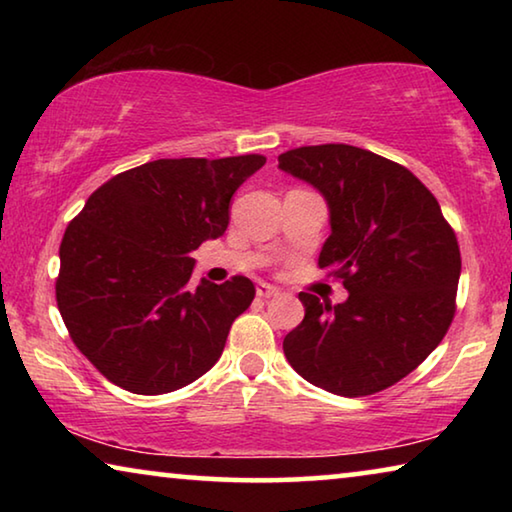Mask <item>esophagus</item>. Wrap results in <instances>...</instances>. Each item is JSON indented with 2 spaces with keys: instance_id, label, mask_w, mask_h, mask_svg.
Instances as JSON below:
<instances>
[{
  "instance_id": "esophagus-1",
  "label": "esophagus",
  "mask_w": 512,
  "mask_h": 512,
  "mask_svg": "<svg viewBox=\"0 0 512 512\" xmlns=\"http://www.w3.org/2000/svg\"><path fill=\"white\" fill-rule=\"evenodd\" d=\"M257 296H259V298H275V296H280V289L273 287V284L259 282V284H257Z\"/></svg>"
}]
</instances>
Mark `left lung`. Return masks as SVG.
Returning a JSON list of instances; mask_svg holds the SVG:
<instances>
[{
  "label": "left lung",
  "instance_id": "8db88e82",
  "mask_svg": "<svg viewBox=\"0 0 512 512\" xmlns=\"http://www.w3.org/2000/svg\"><path fill=\"white\" fill-rule=\"evenodd\" d=\"M277 162L327 201L332 232L318 266L348 289L339 305L300 293L305 318L284 336V357L327 393L384 391L452 325L461 277L452 225L409 169L359 146H300Z\"/></svg>",
  "mask_w": 512,
  "mask_h": 512
}]
</instances>
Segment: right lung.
<instances>
[{
  "instance_id": "obj_1",
  "label": "right lung",
  "mask_w": 512,
  "mask_h": 512,
  "mask_svg": "<svg viewBox=\"0 0 512 512\" xmlns=\"http://www.w3.org/2000/svg\"><path fill=\"white\" fill-rule=\"evenodd\" d=\"M264 155L153 160L110 178L67 225L56 302L76 348L137 395L178 391L225 348L255 284L244 275L192 287L194 250L219 239L230 198Z\"/></svg>"
}]
</instances>
